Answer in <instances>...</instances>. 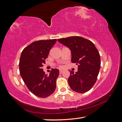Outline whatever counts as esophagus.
<instances>
[{
	"mask_svg": "<svg viewBox=\"0 0 122 122\" xmlns=\"http://www.w3.org/2000/svg\"><path fill=\"white\" fill-rule=\"evenodd\" d=\"M63 73V71H61H61H59V74H62Z\"/></svg>",
	"mask_w": 122,
	"mask_h": 122,
	"instance_id": "obj_1",
	"label": "esophagus"
}]
</instances>
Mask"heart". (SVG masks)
<instances>
[{"label":"heart","instance_id":"obj_1","mask_svg":"<svg viewBox=\"0 0 122 122\" xmlns=\"http://www.w3.org/2000/svg\"><path fill=\"white\" fill-rule=\"evenodd\" d=\"M59 67L60 68V69H62V68L63 67V66L62 65H59Z\"/></svg>","mask_w":122,"mask_h":122}]
</instances>
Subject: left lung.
<instances>
[{"instance_id": "obj_1", "label": "left lung", "mask_w": 122, "mask_h": 122, "mask_svg": "<svg viewBox=\"0 0 122 122\" xmlns=\"http://www.w3.org/2000/svg\"><path fill=\"white\" fill-rule=\"evenodd\" d=\"M58 41L71 51V61L78 65V71L70 72L68 79L72 90L79 93L87 92L97 81L101 66L100 53L92 42L80 36H70Z\"/></svg>"}]
</instances>
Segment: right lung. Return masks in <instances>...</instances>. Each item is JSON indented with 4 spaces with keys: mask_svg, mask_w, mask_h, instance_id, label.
<instances>
[{
    "mask_svg": "<svg viewBox=\"0 0 122 122\" xmlns=\"http://www.w3.org/2000/svg\"><path fill=\"white\" fill-rule=\"evenodd\" d=\"M56 41V39L35 41L25 47L21 53L19 61L21 76L27 88L36 97H48L55 91L59 70L52 69L48 76L42 67Z\"/></svg>",
    "mask_w": 122,
    "mask_h": 122,
    "instance_id": "obj_1",
    "label": "right lung"
}]
</instances>
